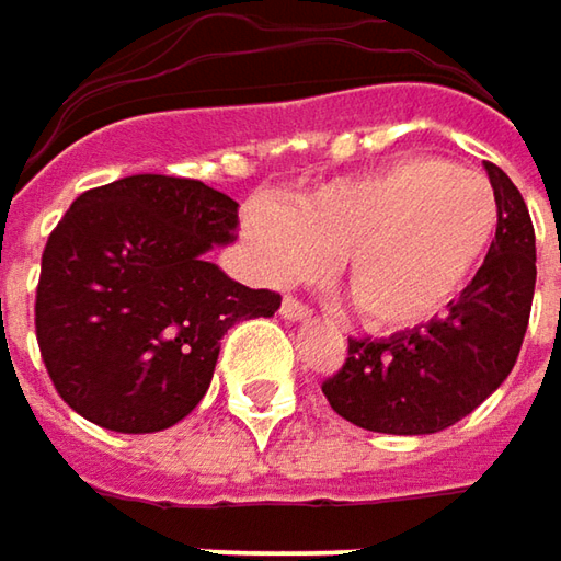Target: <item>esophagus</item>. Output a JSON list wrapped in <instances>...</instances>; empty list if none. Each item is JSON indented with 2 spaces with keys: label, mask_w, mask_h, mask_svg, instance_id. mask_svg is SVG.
<instances>
[{
  "label": "esophagus",
  "mask_w": 561,
  "mask_h": 561,
  "mask_svg": "<svg viewBox=\"0 0 561 561\" xmlns=\"http://www.w3.org/2000/svg\"><path fill=\"white\" fill-rule=\"evenodd\" d=\"M279 313L288 323H305V320H311V311H308L301 301H295V298H282Z\"/></svg>",
  "instance_id": "obj_1"
}]
</instances>
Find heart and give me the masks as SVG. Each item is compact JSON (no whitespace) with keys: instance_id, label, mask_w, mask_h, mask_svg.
Returning a JSON list of instances; mask_svg holds the SVG:
<instances>
[{"instance_id":"obj_1","label":"heart","mask_w":561,"mask_h":561,"mask_svg":"<svg viewBox=\"0 0 561 561\" xmlns=\"http://www.w3.org/2000/svg\"><path fill=\"white\" fill-rule=\"evenodd\" d=\"M489 181L438 158H403L298 196L250 206L244 234L270 282L317 276L336 253V285L371 330H410L445 311L495 241Z\"/></svg>"}]
</instances>
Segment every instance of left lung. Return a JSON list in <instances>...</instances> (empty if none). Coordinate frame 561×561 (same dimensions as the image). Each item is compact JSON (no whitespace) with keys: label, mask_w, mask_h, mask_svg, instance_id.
Here are the masks:
<instances>
[{"label":"left lung","mask_w":561,"mask_h":561,"mask_svg":"<svg viewBox=\"0 0 561 561\" xmlns=\"http://www.w3.org/2000/svg\"><path fill=\"white\" fill-rule=\"evenodd\" d=\"M499 203L495 241L445 317L387 340H348L323 397L346 422L380 435H435L485 403L508 378L527 333L537 241L524 196L485 161Z\"/></svg>","instance_id":"8db88e82"}]
</instances>
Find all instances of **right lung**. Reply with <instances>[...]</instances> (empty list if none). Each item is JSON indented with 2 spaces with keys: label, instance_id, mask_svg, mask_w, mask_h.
<instances>
[{
  "label": "right lung",
  "instance_id": "right-lung-1",
  "mask_svg": "<svg viewBox=\"0 0 561 561\" xmlns=\"http://www.w3.org/2000/svg\"><path fill=\"white\" fill-rule=\"evenodd\" d=\"M231 241L238 203L199 181L133 174L82 193L47 241L34 305L56 393L123 435L190 415L221 336L282 305L209 263Z\"/></svg>",
  "mask_w": 561,
  "mask_h": 561
}]
</instances>
